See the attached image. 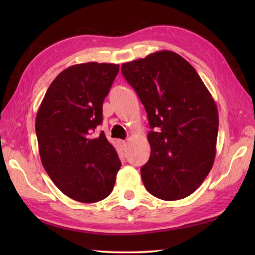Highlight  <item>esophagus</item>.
<instances>
[{
  "mask_svg": "<svg viewBox=\"0 0 255 255\" xmlns=\"http://www.w3.org/2000/svg\"><path fill=\"white\" fill-rule=\"evenodd\" d=\"M119 143H120V145H122V147L124 149H126V147H127V141L126 140H120Z\"/></svg>",
  "mask_w": 255,
  "mask_h": 255,
  "instance_id": "1",
  "label": "esophagus"
}]
</instances>
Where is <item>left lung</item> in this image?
Returning a JSON list of instances; mask_svg holds the SVG:
<instances>
[{"instance_id": "left-lung-1", "label": "left lung", "mask_w": 255, "mask_h": 255, "mask_svg": "<svg viewBox=\"0 0 255 255\" xmlns=\"http://www.w3.org/2000/svg\"><path fill=\"white\" fill-rule=\"evenodd\" d=\"M123 75L139 97L152 130L148 162L140 167L147 191L162 200L191 195L213 167L218 110L195 68L170 50L125 63Z\"/></svg>"}]
</instances>
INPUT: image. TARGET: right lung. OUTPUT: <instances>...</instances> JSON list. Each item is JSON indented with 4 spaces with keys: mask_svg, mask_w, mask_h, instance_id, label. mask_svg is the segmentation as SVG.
I'll return each instance as SVG.
<instances>
[{
    "mask_svg": "<svg viewBox=\"0 0 255 255\" xmlns=\"http://www.w3.org/2000/svg\"><path fill=\"white\" fill-rule=\"evenodd\" d=\"M117 64L84 63L64 70L49 85L36 117L41 163L60 191L81 202L110 195L122 162L105 132L102 105Z\"/></svg>",
    "mask_w": 255,
    "mask_h": 255,
    "instance_id": "obj_1",
    "label": "right lung"
}]
</instances>
